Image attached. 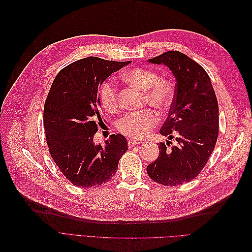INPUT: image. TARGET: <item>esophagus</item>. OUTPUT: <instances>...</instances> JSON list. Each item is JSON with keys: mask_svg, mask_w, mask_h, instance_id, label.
<instances>
[{"mask_svg": "<svg viewBox=\"0 0 252 252\" xmlns=\"http://www.w3.org/2000/svg\"><path fill=\"white\" fill-rule=\"evenodd\" d=\"M140 143H141V142L138 141V140L130 139V140H128V146H129V147H133V146H135V145H139Z\"/></svg>", "mask_w": 252, "mask_h": 252, "instance_id": "34e87169", "label": "esophagus"}]
</instances>
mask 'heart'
Listing matches in <instances>:
<instances>
[{"label":"heart","mask_w":252,"mask_h":252,"mask_svg":"<svg viewBox=\"0 0 252 252\" xmlns=\"http://www.w3.org/2000/svg\"><path fill=\"white\" fill-rule=\"evenodd\" d=\"M122 79L128 85L142 90L145 102L158 109L168 107L173 96V85L169 79L158 77V73L148 68L136 67L126 71ZM100 98L103 107L108 112H117L119 109V97L116 84L112 81L105 82ZM158 114L151 109H144L140 112L128 113L119 122V129L122 133L136 139L147 136L151 129L158 124Z\"/></svg>","instance_id":"obj_1"}]
</instances>
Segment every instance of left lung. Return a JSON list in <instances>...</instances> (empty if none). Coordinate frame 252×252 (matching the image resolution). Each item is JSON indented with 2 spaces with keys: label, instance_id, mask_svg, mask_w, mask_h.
<instances>
[{
  "label": "left lung",
  "instance_id": "8db88e82",
  "mask_svg": "<svg viewBox=\"0 0 252 252\" xmlns=\"http://www.w3.org/2000/svg\"><path fill=\"white\" fill-rule=\"evenodd\" d=\"M148 63L167 66L175 78L174 98L159 133L175 139L178 144L169 149L159 143L158 157L147 166V173L165 186L185 184L199 175L216 147L219 134L216 93L204 68L180 51L164 52L149 59Z\"/></svg>",
  "mask_w": 252,
  "mask_h": 252
}]
</instances>
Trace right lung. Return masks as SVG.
I'll return each mask as SVG.
<instances>
[{"instance_id": "right-lung-1", "label": "right lung", "mask_w": 252, "mask_h": 252, "mask_svg": "<svg viewBox=\"0 0 252 252\" xmlns=\"http://www.w3.org/2000/svg\"><path fill=\"white\" fill-rule=\"evenodd\" d=\"M129 63L82 59L63 68L50 87L44 106L49 152L74 186L90 188L107 183L128 149L120 133L111 134L105 146L94 144V135L103 123L98 90L109 75Z\"/></svg>"}]
</instances>
